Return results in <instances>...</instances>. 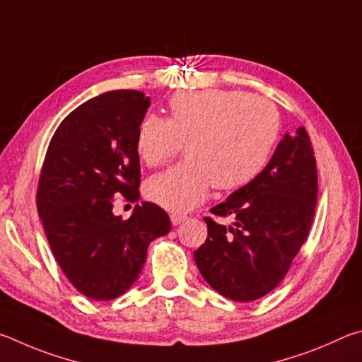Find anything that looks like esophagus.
I'll use <instances>...</instances> for the list:
<instances>
[{
	"instance_id": "1",
	"label": "esophagus",
	"mask_w": 362,
	"mask_h": 362,
	"mask_svg": "<svg viewBox=\"0 0 362 362\" xmlns=\"http://www.w3.org/2000/svg\"><path fill=\"white\" fill-rule=\"evenodd\" d=\"M170 219H171V224H173V226H180L181 223H185L187 216H186V214H181V213H171Z\"/></svg>"
}]
</instances>
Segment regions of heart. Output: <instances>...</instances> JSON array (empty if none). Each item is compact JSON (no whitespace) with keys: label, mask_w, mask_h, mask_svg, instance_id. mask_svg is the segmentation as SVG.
<instances>
[{"label":"heart","mask_w":362,"mask_h":362,"mask_svg":"<svg viewBox=\"0 0 362 362\" xmlns=\"http://www.w3.org/2000/svg\"><path fill=\"white\" fill-rule=\"evenodd\" d=\"M170 116H146L136 151L148 167H160L185 143L186 160L152 176L146 195L170 211H189L213 186L223 191L250 185L269 163L281 119L272 101L237 90L175 93Z\"/></svg>","instance_id":"heart-1"}]
</instances>
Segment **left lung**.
Here are the masks:
<instances>
[{"instance_id": "8db88e82", "label": "left lung", "mask_w": 362, "mask_h": 362, "mask_svg": "<svg viewBox=\"0 0 362 362\" xmlns=\"http://www.w3.org/2000/svg\"><path fill=\"white\" fill-rule=\"evenodd\" d=\"M318 175L307 130L278 143L256 180L211 208L232 216L226 227L211 218L206 242L194 252L202 276L221 296L251 302L281 283L313 223Z\"/></svg>"}]
</instances>
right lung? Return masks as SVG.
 Here are the masks:
<instances>
[{
  "label": "right lung",
  "instance_id": "right-lung-1",
  "mask_svg": "<svg viewBox=\"0 0 362 362\" xmlns=\"http://www.w3.org/2000/svg\"><path fill=\"white\" fill-rule=\"evenodd\" d=\"M151 98L112 90L62 120L44 158L37 213L60 269L81 294L111 300L141 272L148 246L170 232V218L151 202L132 216L112 213L114 197L139 200L138 127Z\"/></svg>",
  "mask_w": 362,
  "mask_h": 362
}]
</instances>
